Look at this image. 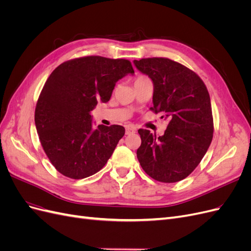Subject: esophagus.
<instances>
[{
    "instance_id": "34e87169",
    "label": "esophagus",
    "mask_w": 251,
    "mask_h": 251,
    "mask_svg": "<svg viewBox=\"0 0 251 251\" xmlns=\"http://www.w3.org/2000/svg\"><path fill=\"white\" fill-rule=\"evenodd\" d=\"M135 132H136V128L134 126H127L126 127V135H131V134H133Z\"/></svg>"
}]
</instances>
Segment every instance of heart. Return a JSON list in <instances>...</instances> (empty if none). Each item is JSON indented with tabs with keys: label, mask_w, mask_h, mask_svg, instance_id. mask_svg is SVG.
<instances>
[{
	"label": "heart",
	"mask_w": 251,
	"mask_h": 251,
	"mask_svg": "<svg viewBox=\"0 0 251 251\" xmlns=\"http://www.w3.org/2000/svg\"><path fill=\"white\" fill-rule=\"evenodd\" d=\"M144 79H148V78H147V77H144V76H138L137 78H136L135 82H137V81H141V80H144Z\"/></svg>",
	"instance_id": "b5f03b06"
}]
</instances>
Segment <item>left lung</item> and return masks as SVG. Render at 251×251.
<instances>
[{
	"mask_svg": "<svg viewBox=\"0 0 251 251\" xmlns=\"http://www.w3.org/2000/svg\"><path fill=\"white\" fill-rule=\"evenodd\" d=\"M134 65L153 81L151 110L162 112L169 121L159 137L149 130H138V161L157 181L183 180L198 166L212 140L214 120L206 86L194 71L169 58L135 59Z\"/></svg>",
	"mask_w": 251,
	"mask_h": 251,
	"instance_id": "8db88e82",
	"label": "left lung"
}]
</instances>
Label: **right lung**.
<instances>
[{
	"label": "right lung",
	"instance_id": "add662e5",
	"mask_svg": "<svg viewBox=\"0 0 251 251\" xmlns=\"http://www.w3.org/2000/svg\"><path fill=\"white\" fill-rule=\"evenodd\" d=\"M127 74H134L130 60L85 56L59 65L45 82L35 126L45 153L64 176L82 179L100 172L124 137L121 126L93 128L90 112L98 101H109Z\"/></svg>",
	"mask_w": 251,
	"mask_h": 251
}]
</instances>
